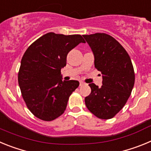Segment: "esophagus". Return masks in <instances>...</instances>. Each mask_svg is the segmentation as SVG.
Listing matches in <instances>:
<instances>
[{
    "label": "esophagus",
    "instance_id": "34e87169",
    "mask_svg": "<svg viewBox=\"0 0 151 151\" xmlns=\"http://www.w3.org/2000/svg\"><path fill=\"white\" fill-rule=\"evenodd\" d=\"M85 85V82H82V81H81V82H79V85H80V86H82V85Z\"/></svg>",
    "mask_w": 151,
    "mask_h": 151
}]
</instances>
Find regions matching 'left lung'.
<instances>
[{
  "mask_svg": "<svg viewBox=\"0 0 151 151\" xmlns=\"http://www.w3.org/2000/svg\"><path fill=\"white\" fill-rule=\"evenodd\" d=\"M94 55V66L103 76V85L89 84L91 92L85 98L89 111L97 118L110 119L122 110L134 84L132 63L118 41L105 33L83 35Z\"/></svg>",
  "mask_w": 151,
  "mask_h": 151,
  "instance_id": "left-lung-1",
  "label": "left lung"
}]
</instances>
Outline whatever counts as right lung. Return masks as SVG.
<instances>
[{
	"mask_svg": "<svg viewBox=\"0 0 151 151\" xmlns=\"http://www.w3.org/2000/svg\"><path fill=\"white\" fill-rule=\"evenodd\" d=\"M85 42L80 35L49 32L26 50L18 73V82L26 106L35 116L49 122L66 110L69 96L79 82L62 81L61 69L66 65L68 53Z\"/></svg>",
	"mask_w": 151,
	"mask_h": 151,
	"instance_id": "right-lung-1",
	"label": "right lung"
}]
</instances>
